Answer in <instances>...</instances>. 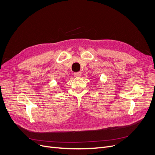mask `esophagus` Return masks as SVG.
Returning <instances> with one entry per match:
<instances>
[{
    "instance_id": "1",
    "label": "esophagus",
    "mask_w": 155,
    "mask_h": 155,
    "mask_svg": "<svg viewBox=\"0 0 155 155\" xmlns=\"http://www.w3.org/2000/svg\"><path fill=\"white\" fill-rule=\"evenodd\" d=\"M74 76L75 77H80L81 76H82V73H81V72L74 73Z\"/></svg>"
}]
</instances>
